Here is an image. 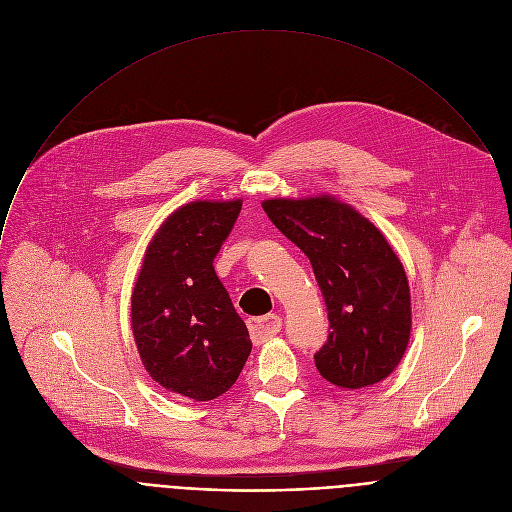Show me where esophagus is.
<instances>
[{"instance_id": "obj_1", "label": "esophagus", "mask_w": 512, "mask_h": 512, "mask_svg": "<svg viewBox=\"0 0 512 512\" xmlns=\"http://www.w3.org/2000/svg\"><path fill=\"white\" fill-rule=\"evenodd\" d=\"M281 330V318L277 314H267L263 318L249 320V334L253 344H263L271 340Z\"/></svg>"}]
</instances>
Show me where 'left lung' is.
<instances>
[{"mask_svg":"<svg viewBox=\"0 0 512 512\" xmlns=\"http://www.w3.org/2000/svg\"><path fill=\"white\" fill-rule=\"evenodd\" d=\"M271 223L312 263L328 308V340L314 354L320 375L340 389L387 379L411 334L403 263L385 235L330 194L263 200Z\"/></svg>","mask_w":512,"mask_h":512,"instance_id":"8db88e82","label":"left lung"}]
</instances>
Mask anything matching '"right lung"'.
I'll return each instance as SVG.
<instances>
[{
  "label": "right lung",
  "mask_w": 512,
  "mask_h": 512,
  "mask_svg": "<svg viewBox=\"0 0 512 512\" xmlns=\"http://www.w3.org/2000/svg\"><path fill=\"white\" fill-rule=\"evenodd\" d=\"M243 200H196L174 210L145 249L131 294V328L139 358L166 391L192 401L227 393L251 354L212 261Z\"/></svg>",
  "instance_id": "right-lung-1"
}]
</instances>
